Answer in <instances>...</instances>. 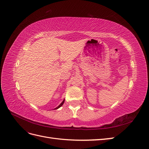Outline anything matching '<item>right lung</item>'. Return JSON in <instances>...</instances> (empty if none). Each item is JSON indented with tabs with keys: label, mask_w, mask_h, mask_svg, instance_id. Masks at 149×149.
Instances as JSON below:
<instances>
[{
	"label": "right lung",
	"mask_w": 149,
	"mask_h": 149,
	"mask_svg": "<svg viewBox=\"0 0 149 149\" xmlns=\"http://www.w3.org/2000/svg\"><path fill=\"white\" fill-rule=\"evenodd\" d=\"M64 102H65V100H64L63 101H62V102H61V103L60 104L59 106H58V107H56V108H55V109H58V108H60V107L61 106H62V105H63V103H64Z\"/></svg>",
	"instance_id": "1"
}]
</instances>
